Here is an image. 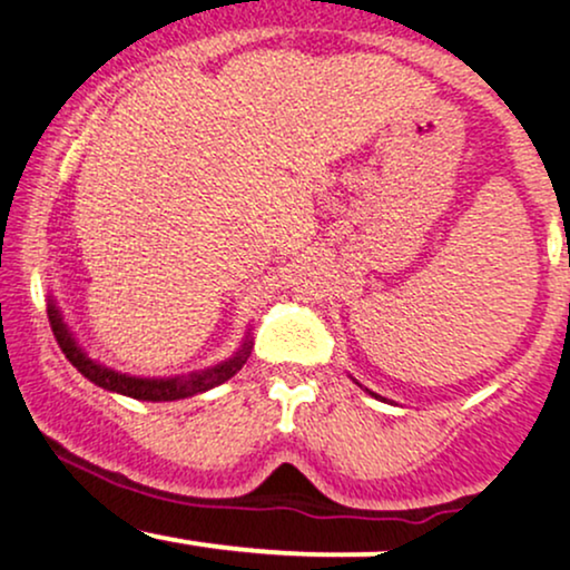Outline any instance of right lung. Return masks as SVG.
<instances>
[{
	"label": "right lung",
	"mask_w": 570,
	"mask_h": 570,
	"mask_svg": "<svg viewBox=\"0 0 570 570\" xmlns=\"http://www.w3.org/2000/svg\"><path fill=\"white\" fill-rule=\"evenodd\" d=\"M48 318H50V330L58 340V348L67 353V358L75 364L77 370L88 377L90 383L101 385V389L115 391V394L130 396V399H141V402H174V399H187L195 394H203V391L214 389V385L230 381V377L246 364L248 351H252V343H244V348L238 351V356H233L230 362L219 364V367L206 370V372H195L189 377H171V381H147V377H128L120 375V372L101 367L96 364L94 358H88L85 353L77 348V343L71 340L67 324L61 322V313L56 311V305L50 303L48 307Z\"/></svg>",
	"instance_id": "add662e5"
}]
</instances>
